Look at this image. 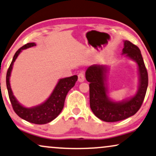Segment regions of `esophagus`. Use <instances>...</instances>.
Masks as SVG:
<instances>
[{"instance_id": "34e87169", "label": "esophagus", "mask_w": 156, "mask_h": 156, "mask_svg": "<svg viewBox=\"0 0 156 156\" xmlns=\"http://www.w3.org/2000/svg\"><path fill=\"white\" fill-rule=\"evenodd\" d=\"M78 80L80 82H82L85 80V75L84 72H81L78 74Z\"/></svg>"}]
</instances>
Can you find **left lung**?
Here are the masks:
<instances>
[{
	"label": "left lung",
	"instance_id": "left-lung-1",
	"mask_svg": "<svg viewBox=\"0 0 156 156\" xmlns=\"http://www.w3.org/2000/svg\"><path fill=\"white\" fill-rule=\"evenodd\" d=\"M122 54L136 61L140 72V85L136 95L128 101L114 102L107 96L105 87L107 68L93 65L87 69L86 80L90 82V105L98 118L106 122H115L133 116L143 104L148 85V74L139 48L125 40Z\"/></svg>",
	"mask_w": 156,
	"mask_h": 156
}]
</instances>
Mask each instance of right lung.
Returning <instances> with one entry per match:
<instances>
[{"mask_svg": "<svg viewBox=\"0 0 156 156\" xmlns=\"http://www.w3.org/2000/svg\"><path fill=\"white\" fill-rule=\"evenodd\" d=\"M34 45H36L34 43H27L26 45H23L16 52L7 71L6 86L9 99H10L11 103L15 113L20 118L32 123V124H44L51 122L60 114L63 105H64L65 98H66L67 93L74 87L76 82L77 81L78 77L76 75H74V76H69V77L61 79L48 99L44 102L43 104L30 108L22 106L16 101V99L13 95L10 82H9V77H10L11 70H12L13 62L16 59L20 52L22 50L27 49Z\"/></svg>", "mask_w": 156, "mask_h": 156, "instance_id": "right-lung-1", "label": "right lung"}]
</instances>
